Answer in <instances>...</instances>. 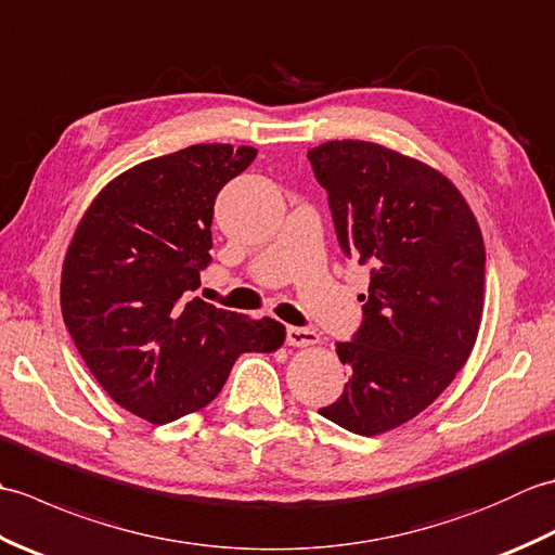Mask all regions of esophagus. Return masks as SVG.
I'll return each instance as SVG.
<instances>
[{
  "label": "esophagus",
  "mask_w": 555,
  "mask_h": 555,
  "mask_svg": "<svg viewBox=\"0 0 555 555\" xmlns=\"http://www.w3.org/2000/svg\"><path fill=\"white\" fill-rule=\"evenodd\" d=\"M320 336L312 328H302V326H286V344L288 346H314Z\"/></svg>",
  "instance_id": "obj_1"
}]
</instances>
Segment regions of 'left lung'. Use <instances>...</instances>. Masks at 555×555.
<instances>
[{"label": "left lung", "mask_w": 555, "mask_h": 555, "mask_svg": "<svg viewBox=\"0 0 555 555\" xmlns=\"http://www.w3.org/2000/svg\"><path fill=\"white\" fill-rule=\"evenodd\" d=\"M308 159L340 250L370 267L362 322L336 344L352 376L320 415L384 434L429 408L473 352L485 241L465 197L427 164L362 140H332Z\"/></svg>", "instance_id": "obj_1"}]
</instances>
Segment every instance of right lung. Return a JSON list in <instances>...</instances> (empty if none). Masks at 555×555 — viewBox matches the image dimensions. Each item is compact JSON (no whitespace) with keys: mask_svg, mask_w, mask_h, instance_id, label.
Instances as JSON below:
<instances>
[{"mask_svg":"<svg viewBox=\"0 0 555 555\" xmlns=\"http://www.w3.org/2000/svg\"><path fill=\"white\" fill-rule=\"evenodd\" d=\"M255 147L191 145L114 179L68 245L62 314L92 376L116 403L169 424L211 403L243 352H271L284 326L191 298L211 264L219 191Z\"/></svg>","mask_w":555,"mask_h":555,"instance_id":"1","label":"right lung"}]
</instances>
